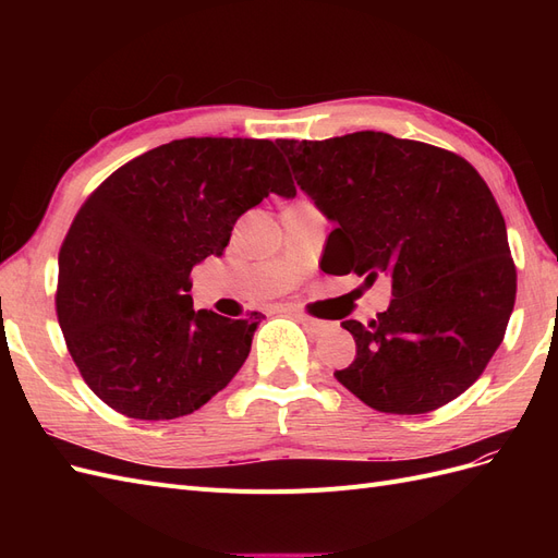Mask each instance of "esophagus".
<instances>
[{
    "label": "esophagus",
    "mask_w": 558,
    "mask_h": 558,
    "mask_svg": "<svg viewBox=\"0 0 558 558\" xmlns=\"http://www.w3.org/2000/svg\"><path fill=\"white\" fill-rule=\"evenodd\" d=\"M295 318H298L300 324L305 326V330L312 332V335H320V332L328 330V320L314 318V316H310V314H305V312H295Z\"/></svg>",
    "instance_id": "esophagus-1"
}]
</instances>
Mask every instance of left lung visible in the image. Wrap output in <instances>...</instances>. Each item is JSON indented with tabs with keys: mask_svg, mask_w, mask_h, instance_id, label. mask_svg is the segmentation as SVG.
Wrapping results in <instances>:
<instances>
[{
	"mask_svg": "<svg viewBox=\"0 0 558 558\" xmlns=\"http://www.w3.org/2000/svg\"><path fill=\"white\" fill-rule=\"evenodd\" d=\"M277 144L335 223L328 272L391 277L386 312L342 324L356 359L337 381L386 414L459 398L500 347L517 295L505 218L484 179L451 150L386 132Z\"/></svg>",
	"mask_w": 558,
	"mask_h": 558,
	"instance_id": "left-lung-1",
	"label": "left lung"
}]
</instances>
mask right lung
Instances as JSON below:
<instances>
[{
	"mask_svg": "<svg viewBox=\"0 0 558 558\" xmlns=\"http://www.w3.org/2000/svg\"><path fill=\"white\" fill-rule=\"evenodd\" d=\"M295 197L275 142L189 137L130 160L83 202L60 248L58 320L90 391L130 418L193 414L244 365L265 318L193 310L191 269L223 256L269 195Z\"/></svg>",
	"mask_w": 558,
	"mask_h": 558,
	"instance_id": "add662e5",
	"label": "right lung"
}]
</instances>
